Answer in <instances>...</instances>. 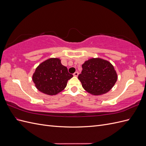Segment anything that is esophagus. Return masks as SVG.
Listing matches in <instances>:
<instances>
[{"instance_id": "obj_1", "label": "esophagus", "mask_w": 146, "mask_h": 146, "mask_svg": "<svg viewBox=\"0 0 146 146\" xmlns=\"http://www.w3.org/2000/svg\"><path fill=\"white\" fill-rule=\"evenodd\" d=\"M73 75H74V76H75V77H77L78 76V72H76Z\"/></svg>"}]
</instances>
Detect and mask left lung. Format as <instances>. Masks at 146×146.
Returning a JSON list of instances; mask_svg holds the SVG:
<instances>
[{"label":"left lung","instance_id":"obj_1","mask_svg":"<svg viewBox=\"0 0 146 146\" xmlns=\"http://www.w3.org/2000/svg\"><path fill=\"white\" fill-rule=\"evenodd\" d=\"M78 80L86 92L94 96L107 93L115 85L117 74L113 64L100 58H91L82 64Z\"/></svg>","mask_w":146,"mask_h":146}]
</instances>
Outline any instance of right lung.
<instances>
[{"mask_svg":"<svg viewBox=\"0 0 146 146\" xmlns=\"http://www.w3.org/2000/svg\"><path fill=\"white\" fill-rule=\"evenodd\" d=\"M73 77L58 58H50L39 64L32 76L37 90L42 93L54 96L64 90L68 80Z\"/></svg>","mask_w":146,"mask_h":146,"instance_id":"obj_1","label":"right lung"}]
</instances>
